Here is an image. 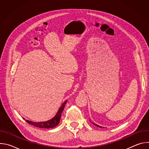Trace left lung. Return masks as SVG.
Masks as SVG:
<instances>
[{"instance_id": "8db88e82", "label": "left lung", "mask_w": 149, "mask_h": 149, "mask_svg": "<svg viewBox=\"0 0 149 149\" xmlns=\"http://www.w3.org/2000/svg\"><path fill=\"white\" fill-rule=\"evenodd\" d=\"M94 125H96L97 127H100V128H102V127H101V126H100V125H98V124H95V123H93L91 121H90ZM103 128H104V127H103Z\"/></svg>"}]
</instances>
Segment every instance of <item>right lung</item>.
I'll return each instance as SVG.
<instances>
[{"label": "right lung", "mask_w": 149, "mask_h": 149, "mask_svg": "<svg viewBox=\"0 0 149 149\" xmlns=\"http://www.w3.org/2000/svg\"><path fill=\"white\" fill-rule=\"evenodd\" d=\"M67 100H65L63 102L62 105L61 106V107L59 109L57 113L56 114V115L51 120H49L48 121H42V122H33L32 121H29V120H25V121L33 125L35 127H39V128H42V129H51V128H54V127H56V125H58L59 121H60V119H61V113H62V111L64 109L65 105L67 103ZM24 119H25L24 118Z\"/></svg>", "instance_id": "right-lung-1"}]
</instances>
